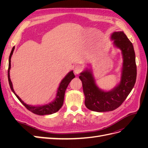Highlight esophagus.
I'll return each mask as SVG.
<instances>
[{
	"instance_id": "1",
	"label": "esophagus",
	"mask_w": 148,
	"mask_h": 148,
	"mask_svg": "<svg viewBox=\"0 0 148 148\" xmlns=\"http://www.w3.org/2000/svg\"><path fill=\"white\" fill-rule=\"evenodd\" d=\"M82 70H83L82 67L81 66H79V65H77V66H76L75 67L74 73H75V74H76V75H78V74H79L80 73L82 72Z\"/></svg>"
}]
</instances>
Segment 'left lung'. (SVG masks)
<instances>
[{
    "label": "left lung",
    "mask_w": 148,
    "mask_h": 148,
    "mask_svg": "<svg viewBox=\"0 0 148 148\" xmlns=\"http://www.w3.org/2000/svg\"><path fill=\"white\" fill-rule=\"evenodd\" d=\"M115 47L120 49L123 65L120 83L110 91H106L97 86L91 69L80 73L83 84L84 104L89 110L103 112L116 109L126 99L136 82V65L135 53L132 43L123 31H115L111 34Z\"/></svg>",
    "instance_id": "left-lung-1"
}]
</instances>
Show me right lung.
Returning a JSON list of instances; mask_svg holds the SVG:
<instances>
[{
  "label": "right lung",
  "instance_id": "1",
  "mask_svg": "<svg viewBox=\"0 0 148 148\" xmlns=\"http://www.w3.org/2000/svg\"><path fill=\"white\" fill-rule=\"evenodd\" d=\"M14 49H15V47H13L12 48V50L11 51V53L9 56V60H8V83H9L10 87L12 92L15 94L16 97L18 99V100L21 102V104H23L26 109L29 110V111H31V112H33L35 114L39 115H50V114H52L53 113L57 112V111L59 110V109L61 108L62 105L64 104L65 92L67 86H68L70 82L71 81V79L75 77V76L73 73V70L70 71V72L68 73V74H67L64 78V79L62 80L59 84V86L58 88L56 98L52 102L49 103L48 104H45L42 106H33L26 104V103H25L23 101H22L21 99V98L15 93L14 89H13V84L10 79V70L11 68V57L13 54Z\"/></svg>",
  "mask_w": 148,
  "mask_h": 148
}]
</instances>
